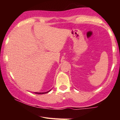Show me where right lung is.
Returning <instances> with one entry per match:
<instances>
[{
  "mask_svg": "<svg viewBox=\"0 0 120 120\" xmlns=\"http://www.w3.org/2000/svg\"><path fill=\"white\" fill-rule=\"evenodd\" d=\"M51 90H49V91H47V92H45V93H38V92H35V94H46V93H49V92Z\"/></svg>",
  "mask_w": 120,
  "mask_h": 120,
  "instance_id": "add662e5",
  "label": "right lung"
}]
</instances>
